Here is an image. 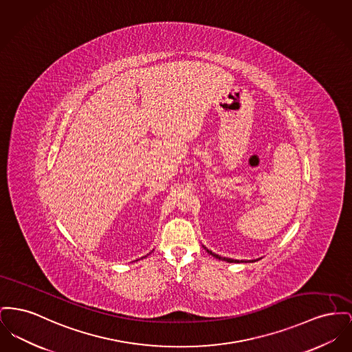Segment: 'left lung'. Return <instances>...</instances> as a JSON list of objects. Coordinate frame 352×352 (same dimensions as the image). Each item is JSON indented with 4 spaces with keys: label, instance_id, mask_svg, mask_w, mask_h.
Instances as JSON below:
<instances>
[{
    "label": "left lung",
    "instance_id": "8db88e82",
    "mask_svg": "<svg viewBox=\"0 0 352 352\" xmlns=\"http://www.w3.org/2000/svg\"><path fill=\"white\" fill-rule=\"evenodd\" d=\"M206 251L208 252V254H211L214 258H217V259H221V261H226V262H228V263H238V262H239V261H236V259H230V258H223V256H219V255H217V254L211 252V251H210V250H207V248Z\"/></svg>",
    "mask_w": 352,
    "mask_h": 352
}]
</instances>
